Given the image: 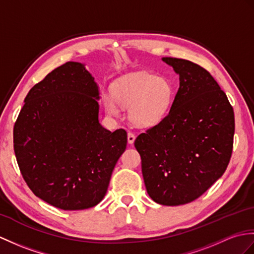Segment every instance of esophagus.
Segmentation results:
<instances>
[{
	"mask_svg": "<svg viewBox=\"0 0 254 254\" xmlns=\"http://www.w3.org/2000/svg\"><path fill=\"white\" fill-rule=\"evenodd\" d=\"M134 140H135V135L132 132H128L127 133V141H128V144H133Z\"/></svg>",
	"mask_w": 254,
	"mask_h": 254,
	"instance_id": "1",
	"label": "esophagus"
}]
</instances>
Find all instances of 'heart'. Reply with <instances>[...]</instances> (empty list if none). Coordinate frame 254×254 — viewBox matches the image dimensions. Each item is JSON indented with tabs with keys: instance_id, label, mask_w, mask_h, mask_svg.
<instances>
[{
	"instance_id": "b5f03b06",
	"label": "heart",
	"mask_w": 254,
	"mask_h": 254,
	"mask_svg": "<svg viewBox=\"0 0 254 254\" xmlns=\"http://www.w3.org/2000/svg\"><path fill=\"white\" fill-rule=\"evenodd\" d=\"M113 95L104 94L105 109L111 116L119 114V105L131 107L129 118L140 127L154 126L166 116L172 103L174 90L166 78L155 74L132 72L114 82Z\"/></svg>"
}]
</instances>
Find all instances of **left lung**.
<instances>
[{
  "instance_id": "left-lung-1",
  "label": "left lung",
  "mask_w": 254,
  "mask_h": 254,
  "mask_svg": "<svg viewBox=\"0 0 254 254\" xmlns=\"http://www.w3.org/2000/svg\"><path fill=\"white\" fill-rule=\"evenodd\" d=\"M162 61L180 75L179 91L168 115L134 145L150 198L180 205L199 198L225 172L235 117L226 94L204 68L181 58Z\"/></svg>"
}]
</instances>
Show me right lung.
I'll list each match as a JSON object with an SVG mask.
<instances>
[{"label":"right lung","instance_id":"1","mask_svg":"<svg viewBox=\"0 0 254 254\" xmlns=\"http://www.w3.org/2000/svg\"><path fill=\"white\" fill-rule=\"evenodd\" d=\"M99 92L83 64L68 62L35 84L14 126V151L35 196L62 210L102 201L127 134L98 121Z\"/></svg>","mask_w":254,"mask_h":254}]
</instances>
